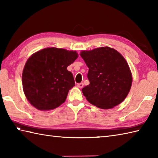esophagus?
Wrapping results in <instances>:
<instances>
[{"label": "esophagus", "instance_id": "1", "mask_svg": "<svg viewBox=\"0 0 158 158\" xmlns=\"http://www.w3.org/2000/svg\"><path fill=\"white\" fill-rule=\"evenodd\" d=\"M77 86L78 87V88H82V87L84 86V84L82 83V82H81V83H79V84H78V85H77Z\"/></svg>", "mask_w": 158, "mask_h": 158}]
</instances>
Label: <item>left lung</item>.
Here are the masks:
<instances>
[{"mask_svg":"<svg viewBox=\"0 0 158 158\" xmlns=\"http://www.w3.org/2000/svg\"><path fill=\"white\" fill-rule=\"evenodd\" d=\"M80 55L89 68L90 84L82 89L87 101L105 110L121 103L128 95L132 81L123 56L108 47L83 51Z\"/></svg>","mask_w":158,"mask_h":158,"instance_id":"obj_1","label":"left lung"}]
</instances>
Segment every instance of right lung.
Segmentation results:
<instances>
[{
    "label": "right lung",
    "instance_id": "1",
    "mask_svg": "<svg viewBox=\"0 0 158 158\" xmlns=\"http://www.w3.org/2000/svg\"><path fill=\"white\" fill-rule=\"evenodd\" d=\"M78 57L76 51L55 47L31 55L22 73L23 92L31 105L46 111L65 102L69 90L75 86L73 74L67 68Z\"/></svg>",
    "mask_w": 158,
    "mask_h": 158
}]
</instances>
